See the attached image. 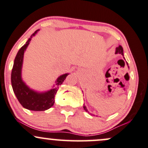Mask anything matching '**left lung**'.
<instances>
[{
	"mask_svg": "<svg viewBox=\"0 0 148 148\" xmlns=\"http://www.w3.org/2000/svg\"><path fill=\"white\" fill-rule=\"evenodd\" d=\"M116 54H121L123 56V47L121 45H119V47H116ZM129 68V67H128ZM84 109L85 110L86 112H88V110H87L86 107L85 106H84Z\"/></svg>",
	"mask_w": 148,
	"mask_h": 148,
	"instance_id": "obj_1",
	"label": "left lung"
}]
</instances>
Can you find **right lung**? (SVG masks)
<instances>
[{"mask_svg":"<svg viewBox=\"0 0 148 148\" xmlns=\"http://www.w3.org/2000/svg\"><path fill=\"white\" fill-rule=\"evenodd\" d=\"M37 31H39V29L31 35L25 44L22 47L17 53L11 72V84L14 94L23 107L30 111H42L49 109L54 105V96L58 90L59 86L63 83L69 74H62L59 77L56 81V86L45 92H37L29 88L25 84L21 77L23 56L32 37L37 34Z\"/></svg>","mask_w":148,"mask_h":148,"instance_id":"obj_1","label":"right lung"}]
</instances>
